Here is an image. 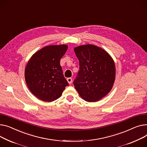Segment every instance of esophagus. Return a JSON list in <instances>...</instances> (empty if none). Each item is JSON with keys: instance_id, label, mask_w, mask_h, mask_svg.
Listing matches in <instances>:
<instances>
[{"instance_id": "34e87169", "label": "esophagus", "mask_w": 147, "mask_h": 147, "mask_svg": "<svg viewBox=\"0 0 147 147\" xmlns=\"http://www.w3.org/2000/svg\"><path fill=\"white\" fill-rule=\"evenodd\" d=\"M67 82H68V83H69L70 84H71V83H72V79L71 77H69V78H67Z\"/></svg>"}]
</instances>
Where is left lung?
<instances>
[{
  "instance_id": "1",
  "label": "left lung",
  "mask_w": 147,
  "mask_h": 147,
  "mask_svg": "<svg viewBox=\"0 0 147 147\" xmlns=\"http://www.w3.org/2000/svg\"><path fill=\"white\" fill-rule=\"evenodd\" d=\"M79 71L73 82L76 89L86 101L99 100L108 93L115 79V66L109 54L94 45L76 47Z\"/></svg>"
}]
</instances>
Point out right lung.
<instances>
[{
    "mask_svg": "<svg viewBox=\"0 0 147 147\" xmlns=\"http://www.w3.org/2000/svg\"><path fill=\"white\" fill-rule=\"evenodd\" d=\"M68 48L66 45H49L34 54L25 71L26 84L38 99L52 102L62 94L68 83L64 77L60 59Z\"/></svg>",
    "mask_w": 147,
    "mask_h": 147,
    "instance_id": "obj_1",
    "label": "right lung"
}]
</instances>
